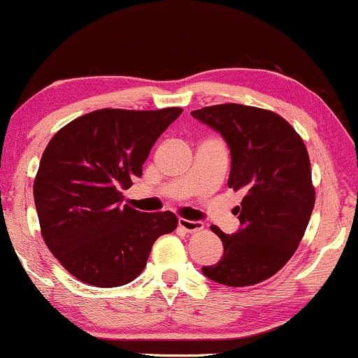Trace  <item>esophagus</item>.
<instances>
[{
    "mask_svg": "<svg viewBox=\"0 0 358 358\" xmlns=\"http://www.w3.org/2000/svg\"><path fill=\"white\" fill-rule=\"evenodd\" d=\"M178 225L182 230L187 231V234H196V231L203 230V222H193V220H185V218H180Z\"/></svg>",
    "mask_w": 358,
    "mask_h": 358,
    "instance_id": "34e87169",
    "label": "esophagus"
}]
</instances>
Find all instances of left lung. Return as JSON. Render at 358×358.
<instances>
[{
    "instance_id": "1",
    "label": "left lung",
    "mask_w": 358,
    "mask_h": 358,
    "mask_svg": "<svg viewBox=\"0 0 358 358\" xmlns=\"http://www.w3.org/2000/svg\"><path fill=\"white\" fill-rule=\"evenodd\" d=\"M192 116L220 133L230 150L228 187L242 192L235 234L212 230L223 255L201 272L228 287L255 285L290 260L315 205L312 171L303 140L282 116L255 106H206Z\"/></svg>"
}]
</instances>
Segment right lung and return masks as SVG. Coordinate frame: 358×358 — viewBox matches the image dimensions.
<instances>
[{
  "label": "right lung",
  "mask_w": 358,
  "mask_h": 358,
  "mask_svg": "<svg viewBox=\"0 0 358 358\" xmlns=\"http://www.w3.org/2000/svg\"><path fill=\"white\" fill-rule=\"evenodd\" d=\"M182 108L96 110L51 138L33 185L41 235L56 260L81 282L111 288L143 272L155 240L171 234V212L141 213L122 190Z\"/></svg>",
  "instance_id": "right-lung-1"
}]
</instances>
